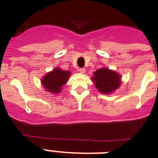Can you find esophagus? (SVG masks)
I'll return each instance as SVG.
<instances>
[{
    "label": "esophagus",
    "instance_id": "1",
    "mask_svg": "<svg viewBox=\"0 0 158 158\" xmlns=\"http://www.w3.org/2000/svg\"><path fill=\"white\" fill-rule=\"evenodd\" d=\"M78 71H79V73H81L82 74H84L85 73V69H79Z\"/></svg>",
    "mask_w": 158,
    "mask_h": 158
}]
</instances>
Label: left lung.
Instances as JSON below:
<instances>
[{
	"label": "left lung",
	"mask_w": 158,
	"mask_h": 158,
	"mask_svg": "<svg viewBox=\"0 0 158 158\" xmlns=\"http://www.w3.org/2000/svg\"><path fill=\"white\" fill-rule=\"evenodd\" d=\"M121 78L122 77L115 71L102 67L94 73V76L91 79L100 93L109 94L119 88Z\"/></svg>",
	"instance_id": "obj_1"
}]
</instances>
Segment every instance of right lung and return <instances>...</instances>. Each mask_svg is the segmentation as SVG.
I'll use <instances>...</instances> for the list:
<instances>
[{
	"mask_svg": "<svg viewBox=\"0 0 158 158\" xmlns=\"http://www.w3.org/2000/svg\"><path fill=\"white\" fill-rule=\"evenodd\" d=\"M70 75L71 73L69 70L64 71L60 68H55L52 71L48 72L42 77V85L46 91L56 94L62 90V86L67 83Z\"/></svg>",
	"mask_w": 158,
	"mask_h": 158,
	"instance_id": "add662e5",
	"label": "right lung"
}]
</instances>
